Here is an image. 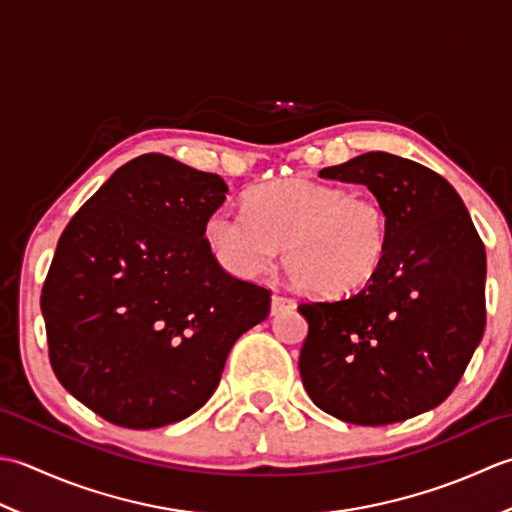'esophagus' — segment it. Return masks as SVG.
I'll return each instance as SVG.
<instances>
[{"mask_svg":"<svg viewBox=\"0 0 512 512\" xmlns=\"http://www.w3.org/2000/svg\"><path fill=\"white\" fill-rule=\"evenodd\" d=\"M291 307H294V300H291V298L280 296V294L271 296V314H280V311L291 309Z\"/></svg>","mask_w":512,"mask_h":512,"instance_id":"esophagus-1","label":"esophagus"}]
</instances>
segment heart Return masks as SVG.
Segmentation results:
<instances>
[{"label":"heart","mask_w":512,"mask_h":512,"mask_svg":"<svg viewBox=\"0 0 512 512\" xmlns=\"http://www.w3.org/2000/svg\"><path fill=\"white\" fill-rule=\"evenodd\" d=\"M389 212L378 198L305 179L271 181L245 196V212L216 210L207 245L225 269L260 274L283 245L294 285L322 298L356 294L389 252Z\"/></svg>","instance_id":"b5f03b06"}]
</instances>
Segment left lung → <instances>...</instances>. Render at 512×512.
Listing matches in <instances>:
<instances>
[{
	"instance_id": "obj_1",
	"label": "left lung",
	"mask_w": 512,
	"mask_h": 512,
	"mask_svg": "<svg viewBox=\"0 0 512 512\" xmlns=\"http://www.w3.org/2000/svg\"><path fill=\"white\" fill-rule=\"evenodd\" d=\"M367 185L389 212V252L358 294L300 302V378L318 409L382 426L442 404L486 327V249L440 174L389 152L320 170Z\"/></svg>"
}]
</instances>
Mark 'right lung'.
I'll return each instance as SVG.
<instances>
[{
    "label": "right lung",
    "instance_id": "add662e5",
    "mask_svg": "<svg viewBox=\"0 0 512 512\" xmlns=\"http://www.w3.org/2000/svg\"><path fill=\"white\" fill-rule=\"evenodd\" d=\"M218 174L163 154L121 165L72 216L41 289L64 389L125 429L181 422L212 398L271 291L229 276L205 238Z\"/></svg>",
    "mask_w": 512,
    "mask_h": 512
}]
</instances>
